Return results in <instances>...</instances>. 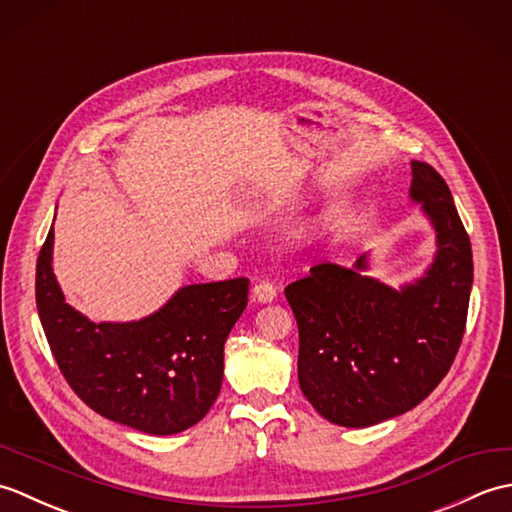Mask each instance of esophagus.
I'll use <instances>...</instances> for the list:
<instances>
[{"instance_id":"obj_1","label":"esophagus","mask_w":512,"mask_h":512,"mask_svg":"<svg viewBox=\"0 0 512 512\" xmlns=\"http://www.w3.org/2000/svg\"><path fill=\"white\" fill-rule=\"evenodd\" d=\"M277 297V288L266 279H259L253 288V299L259 303H270Z\"/></svg>"}]
</instances>
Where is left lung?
Here are the masks:
<instances>
[{"instance_id":"left-lung-1","label":"left lung","mask_w":512,"mask_h":512,"mask_svg":"<svg viewBox=\"0 0 512 512\" xmlns=\"http://www.w3.org/2000/svg\"><path fill=\"white\" fill-rule=\"evenodd\" d=\"M409 198L436 231V257L402 288L352 268L317 264L284 290L299 325V385L325 420L372 427L413 409L460 350L473 286L471 239L451 191L427 162H411Z\"/></svg>"}]
</instances>
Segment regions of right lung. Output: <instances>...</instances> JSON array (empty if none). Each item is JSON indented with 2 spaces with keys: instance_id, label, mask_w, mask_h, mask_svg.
I'll return each instance as SVG.
<instances>
[{
  "instance_id": "add662e5",
  "label": "right lung",
  "mask_w": 512,
  "mask_h": 512,
  "mask_svg": "<svg viewBox=\"0 0 512 512\" xmlns=\"http://www.w3.org/2000/svg\"><path fill=\"white\" fill-rule=\"evenodd\" d=\"M54 231L37 259V310L63 378L85 405L125 427L171 436L200 422L220 394L224 343L248 303V279L180 288L140 321L94 323L52 273Z\"/></svg>"
}]
</instances>
